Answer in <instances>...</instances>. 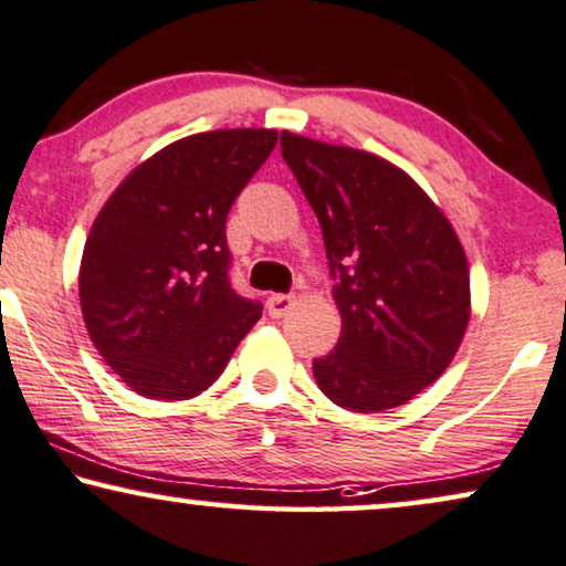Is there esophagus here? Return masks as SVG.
<instances>
[{"label":"esophagus","instance_id":"esophagus-1","mask_svg":"<svg viewBox=\"0 0 566 566\" xmlns=\"http://www.w3.org/2000/svg\"><path fill=\"white\" fill-rule=\"evenodd\" d=\"M292 307H294L292 294H272V297L266 300V310L272 317H284Z\"/></svg>","mask_w":566,"mask_h":566}]
</instances>
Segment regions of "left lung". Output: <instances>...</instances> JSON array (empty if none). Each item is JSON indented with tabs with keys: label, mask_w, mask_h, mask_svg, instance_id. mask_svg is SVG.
<instances>
[{
	"label": "left lung",
	"mask_w": 566,
	"mask_h": 566,
	"mask_svg": "<svg viewBox=\"0 0 566 566\" xmlns=\"http://www.w3.org/2000/svg\"><path fill=\"white\" fill-rule=\"evenodd\" d=\"M280 143L321 222L340 313L336 348L313 361L317 387L354 412L405 405L441 377L464 338V249L395 164L290 130Z\"/></svg>",
	"instance_id": "8db88e82"
}]
</instances>
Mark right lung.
<instances>
[{
  "mask_svg": "<svg viewBox=\"0 0 566 566\" xmlns=\"http://www.w3.org/2000/svg\"><path fill=\"white\" fill-rule=\"evenodd\" d=\"M238 127L181 138L115 189L86 238L78 300L109 369L150 400H189L261 317L230 286L226 220L276 146Z\"/></svg>",
  "mask_w": 566,
  "mask_h": 566,
  "instance_id": "obj_1",
  "label": "right lung"
}]
</instances>
